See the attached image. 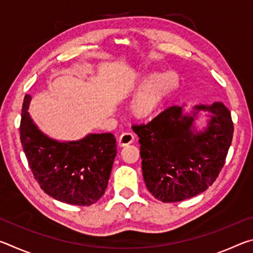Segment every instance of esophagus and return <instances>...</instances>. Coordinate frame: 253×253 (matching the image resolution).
<instances>
[{"instance_id": "1", "label": "esophagus", "mask_w": 253, "mask_h": 253, "mask_svg": "<svg viewBox=\"0 0 253 253\" xmlns=\"http://www.w3.org/2000/svg\"><path fill=\"white\" fill-rule=\"evenodd\" d=\"M134 138H135V137H134V135L131 134V132H124V134L119 136L118 145L121 147L127 146V145H129V144L134 142Z\"/></svg>"}]
</instances>
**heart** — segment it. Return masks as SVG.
<instances>
[{"instance_id":"b5f03b06","label":"heart","mask_w":253,"mask_h":253,"mask_svg":"<svg viewBox=\"0 0 253 253\" xmlns=\"http://www.w3.org/2000/svg\"><path fill=\"white\" fill-rule=\"evenodd\" d=\"M178 76L173 70H166L148 77L139 84L142 89L131 104V113L137 118H147L153 115L162 102L176 89Z\"/></svg>"}]
</instances>
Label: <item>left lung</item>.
<instances>
[{
	"label": "left lung",
	"instance_id": "1",
	"mask_svg": "<svg viewBox=\"0 0 253 253\" xmlns=\"http://www.w3.org/2000/svg\"><path fill=\"white\" fill-rule=\"evenodd\" d=\"M192 116L172 106L148 124L134 125L139 137L145 184L155 199L179 202L211 186L223 168L233 136L231 113L222 102L195 106ZM200 110L211 113L208 127L196 132Z\"/></svg>",
	"mask_w": 253,
	"mask_h": 253
}]
</instances>
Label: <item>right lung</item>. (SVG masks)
Returning <instances> with one entry per match:
<instances>
[{"label":"right lung","instance_id":"add662e5","mask_svg":"<svg viewBox=\"0 0 253 253\" xmlns=\"http://www.w3.org/2000/svg\"><path fill=\"white\" fill-rule=\"evenodd\" d=\"M31 96L25 95L20 138L34 178L51 198L60 202L89 207L108 185L117 154L110 132L89 134L77 142H57L45 136L30 117Z\"/></svg>","mask_w":253,"mask_h":253}]
</instances>
